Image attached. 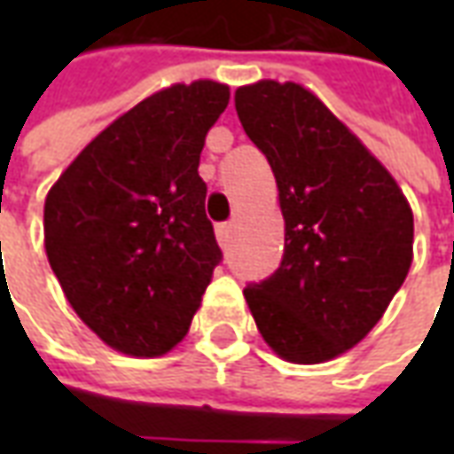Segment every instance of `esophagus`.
<instances>
[{
  "label": "esophagus",
  "instance_id": "esophagus-1",
  "mask_svg": "<svg viewBox=\"0 0 454 454\" xmlns=\"http://www.w3.org/2000/svg\"><path fill=\"white\" fill-rule=\"evenodd\" d=\"M231 238H233V223H221L216 226V240L221 247L231 246Z\"/></svg>",
  "mask_w": 454,
  "mask_h": 454
}]
</instances>
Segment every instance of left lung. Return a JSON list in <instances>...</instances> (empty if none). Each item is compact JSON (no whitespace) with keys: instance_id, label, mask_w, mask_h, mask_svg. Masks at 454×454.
<instances>
[{"instance_id":"8db88e82","label":"left lung","mask_w":454,"mask_h":454,"mask_svg":"<svg viewBox=\"0 0 454 454\" xmlns=\"http://www.w3.org/2000/svg\"><path fill=\"white\" fill-rule=\"evenodd\" d=\"M236 112L275 172L285 218L282 265L243 292L247 309L282 360H333L380 324L409 275V199L304 84L238 87Z\"/></svg>"}]
</instances>
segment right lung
<instances>
[{"label":"right lung","mask_w":454,"mask_h":454,"mask_svg":"<svg viewBox=\"0 0 454 454\" xmlns=\"http://www.w3.org/2000/svg\"><path fill=\"white\" fill-rule=\"evenodd\" d=\"M228 99L214 80L150 94L45 197V255L65 299L123 355L160 357L182 342L221 260L199 158Z\"/></svg>","instance_id":"right-lung-1"}]
</instances>
